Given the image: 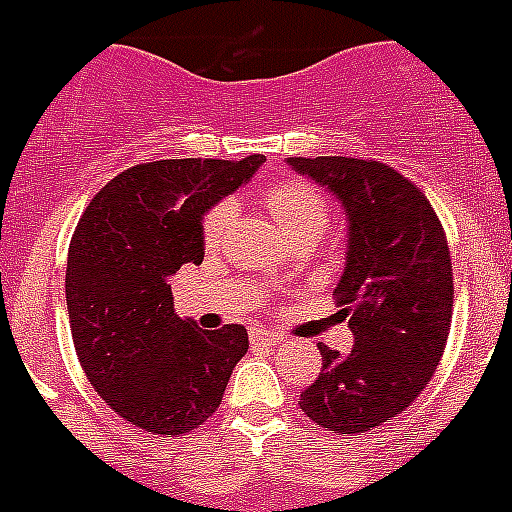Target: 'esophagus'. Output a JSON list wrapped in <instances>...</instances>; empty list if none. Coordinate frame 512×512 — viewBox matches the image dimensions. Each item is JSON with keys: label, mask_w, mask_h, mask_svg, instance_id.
Here are the masks:
<instances>
[{"label": "esophagus", "mask_w": 512, "mask_h": 512, "mask_svg": "<svg viewBox=\"0 0 512 512\" xmlns=\"http://www.w3.org/2000/svg\"><path fill=\"white\" fill-rule=\"evenodd\" d=\"M252 342L265 344V347H281L286 344V336L273 334V331H252Z\"/></svg>", "instance_id": "obj_1"}]
</instances>
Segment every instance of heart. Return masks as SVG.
I'll use <instances>...</instances> for the list:
<instances>
[{"mask_svg":"<svg viewBox=\"0 0 512 512\" xmlns=\"http://www.w3.org/2000/svg\"><path fill=\"white\" fill-rule=\"evenodd\" d=\"M268 207L276 223L284 228L286 234L294 231H305V228H315L321 231L328 226V205L326 199L318 194L305 181H281L268 191ZM236 218L234 202H220L215 205L205 218L202 226V236H205L207 247H218L226 239L228 228Z\"/></svg>","mask_w":512,"mask_h":512,"instance_id":"b5f03b06","label":"heart"}]
</instances>
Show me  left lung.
<instances>
[{
	"mask_svg": "<svg viewBox=\"0 0 512 512\" xmlns=\"http://www.w3.org/2000/svg\"><path fill=\"white\" fill-rule=\"evenodd\" d=\"M299 176L326 186L347 218L339 315L352 350L321 344L323 373L299 394L302 413L334 434L392 421L429 384L452 318L447 236L423 191L384 162L286 157Z\"/></svg>",
	"mask_w": 512,
	"mask_h": 512,
	"instance_id": "obj_1",
	"label": "left lung"
}]
</instances>
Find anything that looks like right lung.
<instances>
[{
    "label": "right lung",
    "mask_w": 512,
    "mask_h": 512,
    "mask_svg": "<svg viewBox=\"0 0 512 512\" xmlns=\"http://www.w3.org/2000/svg\"><path fill=\"white\" fill-rule=\"evenodd\" d=\"M263 162H144L112 178L78 223L65 270L73 344L99 397L139 429L176 436L202 426L247 355L239 323L202 331L178 318L168 278L202 263L205 215Z\"/></svg>",
    "instance_id": "obj_1"
}]
</instances>
